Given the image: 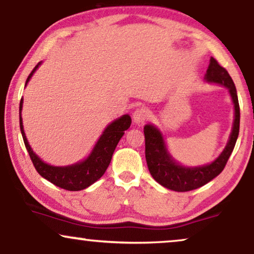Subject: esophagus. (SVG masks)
I'll return each mask as SVG.
<instances>
[{"mask_svg": "<svg viewBox=\"0 0 254 254\" xmlns=\"http://www.w3.org/2000/svg\"><path fill=\"white\" fill-rule=\"evenodd\" d=\"M148 117H149L148 111L145 109H142V107H140V109H137V110H135L134 113H133V119L136 124L144 123V121L148 119Z\"/></svg>", "mask_w": 254, "mask_h": 254, "instance_id": "1", "label": "esophagus"}]
</instances>
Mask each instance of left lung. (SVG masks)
<instances>
[{"label":"left lung","mask_w":254,"mask_h":254,"mask_svg":"<svg viewBox=\"0 0 254 254\" xmlns=\"http://www.w3.org/2000/svg\"><path fill=\"white\" fill-rule=\"evenodd\" d=\"M204 79L207 82L217 83L225 86L230 92L232 103L235 106V120L229 141L222 154L213 163L195 168H186L177 163L169 154L166 149L164 138L161 131L152 125L144 126L145 138V161L149 172L156 182L166 189L176 192H187L196 190L206 185L215 177L223 171L239 134V103L235 83L229 75L227 69L222 67L214 58H210V64L208 65Z\"/></svg>","instance_id":"1"}]
</instances>
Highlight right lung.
Segmentation results:
<instances>
[{
    "mask_svg": "<svg viewBox=\"0 0 254 254\" xmlns=\"http://www.w3.org/2000/svg\"><path fill=\"white\" fill-rule=\"evenodd\" d=\"M40 64L41 62H39L33 68V70L31 71V74L26 79L25 85L30 81V78L32 77V75L37 70L38 67H39ZM22 107L23 98L20 99L19 104V126L24 143H25L26 150L29 152L34 168H36L37 172L41 177H44L45 179H47L48 182L67 190H84L97 182L105 173L106 169L109 168L111 163V159H112V155L114 150H116L117 144L119 143L120 138L123 137L125 130H127L131 124L130 117L128 114H125V116L120 117L119 119L111 123L105 128V130L103 131L102 136L97 141L95 148L92 149L91 154L88 156V158L72 165L53 166L43 162V159L38 157L32 149H31L23 128Z\"/></svg>",
    "mask_w": 254,
    "mask_h": 254,
    "instance_id": "right-lung-1",
    "label": "right lung"
}]
</instances>
